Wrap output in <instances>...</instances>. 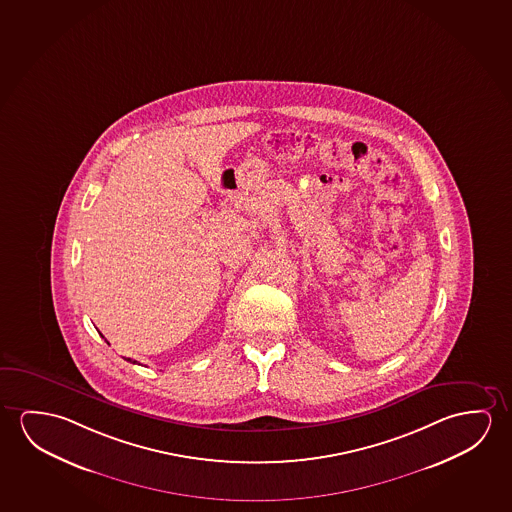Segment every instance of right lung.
Returning a JSON list of instances; mask_svg holds the SVG:
<instances>
[{
  "instance_id": "1",
  "label": "right lung",
  "mask_w": 512,
  "mask_h": 512,
  "mask_svg": "<svg viewBox=\"0 0 512 512\" xmlns=\"http://www.w3.org/2000/svg\"><path fill=\"white\" fill-rule=\"evenodd\" d=\"M127 362L136 363L134 360H131V358H127Z\"/></svg>"
}]
</instances>
